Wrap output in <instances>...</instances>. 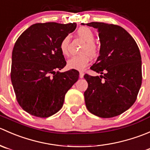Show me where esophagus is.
<instances>
[{
	"mask_svg": "<svg viewBox=\"0 0 150 150\" xmlns=\"http://www.w3.org/2000/svg\"><path fill=\"white\" fill-rule=\"evenodd\" d=\"M83 76H84L83 72H82V71H81V72H80V75H79L80 78H83Z\"/></svg>",
	"mask_w": 150,
	"mask_h": 150,
	"instance_id": "34e87169",
	"label": "esophagus"
}]
</instances>
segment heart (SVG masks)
Instances as JSON below:
<instances>
[{
	"mask_svg": "<svg viewBox=\"0 0 150 150\" xmlns=\"http://www.w3.org/2000/svg\"><path fill=\"white\" fill-rule=\"evenodd\" d=\"M78 35L86 43L83 48L82 55L75 56L67 60L68 68L78 70H82L89 63V57L93 58L97 55V47L94 44L95 35L90 28L87 27H82L78 29L77 32ZM69 37L65 36L60 43V49L63 55L67 56L69 54Z\"/></svg>",
	"mask_w": 150,
	"mask_h": 150,
	"instance_id": "b5f03b06",
	"label": "heart"
}]
</instances>
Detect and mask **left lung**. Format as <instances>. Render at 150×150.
Instances as JSON below:
<instances>
[{
	"instance_id": "8db88e82",
	"label": "left lung",
	"mask_w": 150,
	"mask_h": 150,
	"mask_svg": "<svg viewBox=\"0 0 150 150\" xmlns=\"http://www.w3.org/2000/svg\"><path fill=\"white\" fill-rule=\"evenodd\" d=\"M97 29L99 56L91 69L100 76L84 75L85 102L92 114L104 118L122 114L134 104L142 86V58L132 36L121 27L104 22L81 23Z\"/></svg>"
}]
</instances>
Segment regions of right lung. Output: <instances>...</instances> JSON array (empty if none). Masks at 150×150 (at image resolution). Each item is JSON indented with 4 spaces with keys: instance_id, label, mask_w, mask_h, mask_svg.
<instances>
[{
    "instance_id": "obj_1",
    "label": "right lung",
    "mask_w": 150,
    "mask_h": 150,
    "mask_svg": "<svg viewBox=\"0 0 150 150\" xmlns=\"http://www.w3.org/2000/svg\"><path fill=\"white\" fill-rule=\"evenodd\" d=\"M76 23L31 25L17 39L12 51L11 79L16 99L29 114L48 117L59 111L67 91L79 78L66 66L60 43Z\"/></svg>"
}]
</instances>
